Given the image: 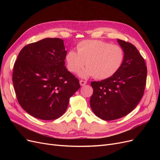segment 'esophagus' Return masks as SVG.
<instances>
[{"instance_id":"34e87169","label":"esophagus","mask_w":160,"mask_h":160,"mask_svg":"<svg viewBox=\"0 0 160 160\" xmlns=\"http://www.w3.org/2000/svg\"><path fill=\"white\" fill-rule=\"evenodd\" d=\"M79 83H80V85L81 86H84L85 85L87 84V81H83V80H80Z\"/></svg>"}]
</instances>
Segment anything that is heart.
Segmentation results:
<instances>
[{"label":"heart","instance_id":"obj_1","mask_svg":"<svg viewBox=\"0 0 160 160\" xmlns=\"http://www.w3.org/2000/svg\"><path fill=\"white\" fill-rule=\"evenodd\" d=\"M76 52L69 50L65 61L68 70L75 73L82 71L79 76L83 78L93 77L98 79H106L113 76L122 66L124 51L117 45L98 40H85L77 45Z\"/></svg>","mask_w":160,"mask_h":160}]
</instances>
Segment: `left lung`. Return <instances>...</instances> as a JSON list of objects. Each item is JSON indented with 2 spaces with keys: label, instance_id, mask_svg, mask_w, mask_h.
Returning a JSON list of instances; mask_svg holds the SVG:
<instances>
[{
  "label": "left lung",
  "instance_id": "1",
  "mask_svg": "<svg viewBox=\"0 0 160 160\" xmlns=\"http://www.w3.org/2000/svg\"><path fill=\"white\" fill-rule=\"evenodd\" d=\"M118 42L125 53L122 66L109 78L91 83V108L105 121L119 119L132 111L142 98L146 84L147 67L137 48L123 40Z\"/></svg>",
  "mask_w": 160,
  "mask_h": 160
}]
</instances>
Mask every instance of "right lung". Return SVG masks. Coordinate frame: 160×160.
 <instances>
[{"label": "right lung", "instance_id": "1", "mask_svg": "<svg viewBox=\"0 0 160 160\" xmlns=\"http://www.w3.org/2000/svg\"><path fill=\"white\" fill-rule=\"evenodd\" d=\"M63 41L46 38L24 47L14 62L12 83L18 103L36 118L53 120L63 115L80 88L67 69Z\"/></svg>", "mask_w": 160, "mask_h": 160}]
</instances>
